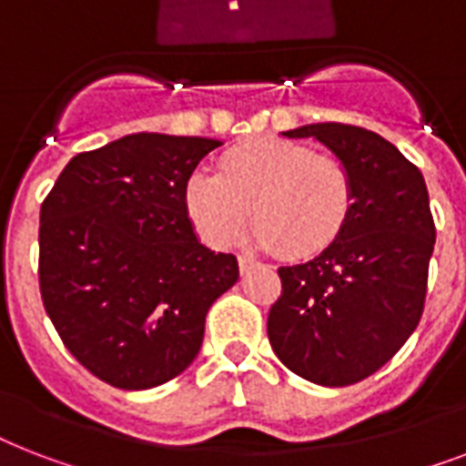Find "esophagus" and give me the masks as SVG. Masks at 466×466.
Listing matches in <instances>:
<instances>
[{
	"label": "esophagus",
	"mask_w": 466,
	"mask_h": 466,
	"mask_svg": "<svg viewBox=\"0 0 466 466\" xmlns=\"http://www.w3.org/2000/svg\"><path fill=\"white\" fill-rule=\"evenodd\" d=\"M258 266H261V263L256 261L254 256H247V254L239 256V270H241V273H248V270L258 268Z\"/></svg>",
	"instance_id": "obj_1"
}]
</instances>
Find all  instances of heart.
<instances>
[{"mask_svg": "<svg viewBox=\"0 0 466 466\" xmlns=\"http://www.w3.org/2000/svg\"><path fill=\"white\" fill-rule=\"evenodd\" d=\"M350 205V174L336 157L278 137L232 147L219 157L218 174L196 171L186 186V208L208 244H237L251 210L256 241L292 258L329 247Z\"/></svg>", "mask_w": 466, "mask_h": 466, "instance_id": "b5f03b06", "label": "heart"}]
</instances>
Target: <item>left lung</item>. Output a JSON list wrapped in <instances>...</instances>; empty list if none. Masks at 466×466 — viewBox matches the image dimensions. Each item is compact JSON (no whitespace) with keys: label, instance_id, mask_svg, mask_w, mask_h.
<instances>
[{"label":"left lung","instance_id":"left-lung-1","mask_svg":"<svg viewBox=\"0 0 466 466\" xmlns=\"http://www.w3.org/2000/svg\"><path fill=\"white\" fill-rule=\"evenodd\" d=\"M314 137L348 168L353 205L311 261L278 268L283 292L268 340L295 375L346 387L394 358L423 314L435 225L423 176L382 135L343 123L283 133Z\"/></svg>","mask_w":466,"mask_h":466}]
</instances>
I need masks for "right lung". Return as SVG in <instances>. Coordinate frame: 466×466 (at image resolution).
<instances>
[{"label":"right lung","instance_id":"1","mask_svg":"<svg viewBox=\"0 0 466 466\" xmlns=\"http://www.w3.org/2000/svg\"><path fill=\"white\" fill-rule=\"evenodd\" d=\"M222 142L126 135L69 159L40 205V295L67 350L118 390H152L196 360L212 302L239 280L200 244L186 186Z\"/></svg>","mask_w":466,"mask_h":466}]
</instances>
